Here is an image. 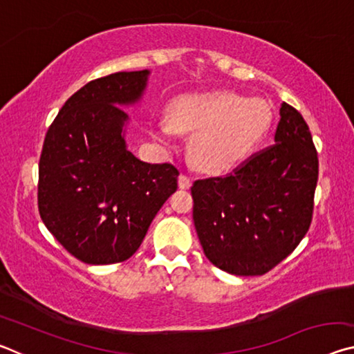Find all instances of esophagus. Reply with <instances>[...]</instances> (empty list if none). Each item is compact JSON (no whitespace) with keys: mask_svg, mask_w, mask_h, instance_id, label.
<instances>
[{"mask_svg":"<svg viewBox=\"0 0 354 354\" xmlns=\"http://www.w3.org/2000/svg\"><path fill=\"white\" fill-rule=\"evenodd\" d=\"M178 185H179V189H189L190 185H192L190 178L187 175H179Z\"/></svg>","mask_w":354,"mask_h":354,"instance_id":"34e87169","label":"esophagus"}]
</instances>
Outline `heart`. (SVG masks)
Instances as JSON below:
<instances>
[{"instance_id": "1", "label": "heart", "mask_w": 354, "mask_h": 354, "mask_svg": "<svg viewBox=\"0 0 354 354\" xmlns=\"http://www.w3.org/2000/svg\"><path fill=\"white\" fill-rule=\"evenodd\" d=\"M272 109L261 98L234 92L189 93L170 104V117H156L151 134L170 145L179 133L192 134L189 158L206 173L236 169L254 151L272 124Z\"/></svg>"}]
</instances>
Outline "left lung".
I'll return each instance as SVG.
<instances>
[{"mask_svg": "<svg viewBox=\"0 0 354 354\" xmlns=\"http://www.w3.org/2000/svg\"><path fill=\"white\" fill-rule=\"evenodd\" d=\"M274 145L225 178L192 185L203 251L220 270L257 277L286 259L306 236L319 159L304 118L281 104Z\"/></svg>", "mask_w": 354, "mask_h": 354, "instance_id": "obj_1", "label": "left lung"}]
</instances>
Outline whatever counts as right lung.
Wrapping results in <instances>:
<instances>
[{"label":"right lung","mask_w":354,"mask_h":354,"mask_svg":"<svg viewBox=\"0 0 354 354\" xmlns=\"http://www.w3.org/2000/svg\"><path fill=\"white\" fill-rule=\"evenodd\" d=\"M149 70L87 82L48 129L39 162V212L62 247L92 266L127 261L178 189L171 164H148L127 147L128 113Z\"/></svg>","instance_id":"add662e5"}]
</instances>
